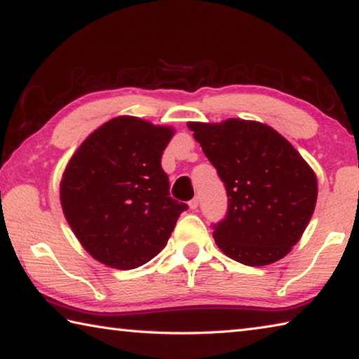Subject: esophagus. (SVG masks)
I'll return each instance as SVG.
<instances>
[{
  "label": "esophagus",
  "mask_w": 359,
  "mask_h": 359,
  "mask_svg": "<svg viewBox=\"0 0 359 359\" xmlns=\"http://www.w3.org/2000/svg\"><path fill=\"white\" fill-rule=\"evenodd\" d=\"M198 202H201V201H198V197H194L192 201L189 202V208H191V210H197Z\"/></svg>",
  "instance_id": "1"
}]
</instances>
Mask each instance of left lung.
Segmentation results:
<instances>
[{"instance_id":"obj_1","label":"left lung","mask_w":359,"mask_h":359,"mask_svg":"<svg viewBox=\"0 0 359 359\" xmlns=\"http://www.w3.org/2000/svg\"><path fill=\"white\" fill-rule=\"evenodd\" d=\"M187 127L227 191L226 218L213 224L219 250L251 267L285 257L313 215V170L290 141L261 122L227 119Z\"/></svg>"}]
</instances>
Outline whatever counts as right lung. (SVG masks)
<instances>
[{
  "label": "right lung",
  "instance_id": "add662e5",
  "mask_svg": "<svg viewBox=\"0 0 359 359\" xmlns=\"http://www.w3.org/2000/svg\"><path fill=\"white\" fill-rule=\"evenodd\" d=\"M173 128L119 116L84 140L65 168L60 202L69 227L104 266H143L167 245L187 205L170 197L162 170Z\"/></svg>",
  "mask_w": 359,
  "mask_h": 359
}]
</instances>
